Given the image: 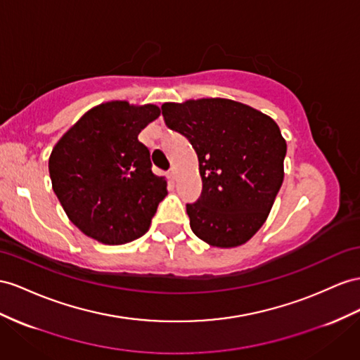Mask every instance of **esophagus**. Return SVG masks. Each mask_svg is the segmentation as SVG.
Returning a JSON list of instances; mask_svg holds the SVG:
<instances>
[{
	"instance_id": "obj_1",
	"label": "esophagus",
	"mask_w": 360,
	"mask_h": 360,
	"mask_svg": "<svg viewBox=\"0 0 360 360\" xmlns=\"http://www.w3.org/2000/svg\"><path fill=\"white\" fill-rule=\"evenodd\" d=\"M167 176H169V179H170V181H174V179H176V170H174V169L169 170V173H167Z\"/></svg>"
}]
</instances>
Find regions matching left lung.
Returning a JSON list of instances; mask_svg holds the SVG:
<instances>
[{"label": "left lung", "instance_id": "1", "mask_svg": "<svg viewBox=\"0 0 360 360\" xmlns=\"http://www.w3.org/2000/svg\"><path fill=\"white\" fill-rule=\"evenodd\" d=\"M162 117L191 143L202 195L187 204L191 231L217 248L246 243L268 219L284 179L288 144L260 110L229 98L164 103Z\"/></svg>", "mask_w": 360, "mask_h": 360}]
</instances>
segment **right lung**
<instances>
[{"instance_id":"add662e5","label":"right lung","mask_w":360,"mask_h":360,"mask_svg":"<svg viewBox=\"0 0 360 360\" xmlns=\"http://www.w3.org/2000/svg\"><path fill=\"white\" fill-rule=\"evenodd\" d=\"M156 105L112 100L89 109L53 147V191L85 236L123 245L147 233L167 181L152 172L138 134L160 117Z\"/></svg>"}]
</instances>
